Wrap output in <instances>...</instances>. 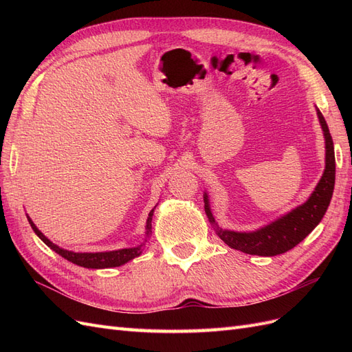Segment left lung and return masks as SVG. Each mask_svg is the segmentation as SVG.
I'll return each instance as SVG.
<instances>
[{
	"mask_svg": "<svg viewBox=\"0 0 352 352\" xmlns=\"http://www.w3.org/2000/svg\"><path fill=\"white\" fill-rule=\"evenodd\" d=\"M318 122H320L324 136V172L314 188L313 194L308 197L304 204L295 207L286 214L270 221L257 230L252 232H235L229 229H221L216 219L212 217L208 194L204 192V210L206 214L214 228L217 236L229 245L230 248L242 251L251 255H261V257H273L292 250L295 245L304 241L305 236L322 221L324 212L332 199L335 188V150L333 141L330 136L327 123L323 114L316 107Z\"/></svg>",
	"mask_w": 352,
	"mask_h": 352,
	"instance_id": "obj_1",
	"label": "left lung"
}]
</instances>
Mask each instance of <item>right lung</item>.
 I'll return each instance as SVG.
<instances>
[{"mask_svg":"<svg viewBox=\"0 0 352 352\" xmlns=\"http://www.w3.org/2000/svg\"><path fill=\"white\" fill-rule=\"evenodd\" d=\"M157 207V206H155ZM155 207L150 211V214H148L146 219V225H145V241L138 245V247H132V248H122V250H114V251H104V252H74V251H69L58 247V245L52 243L44 233H42L36 226L35 223L32 221V219L28 216V220L30 223L32 229L38 235V238L44 242L45 245L56 251L58 255H61L63 258H66L67 261L73 263V264H78L80 267H87V269H110V267H119V265L126 264L127 261H131L136 257H140L142 254V248L146 242V239L150 238L151 235V229H153V216H154V210Z\"/></svg>","mask_w":352,"mask_h":352,"instance_id":"1","label":"right lung"}]
</instances>
